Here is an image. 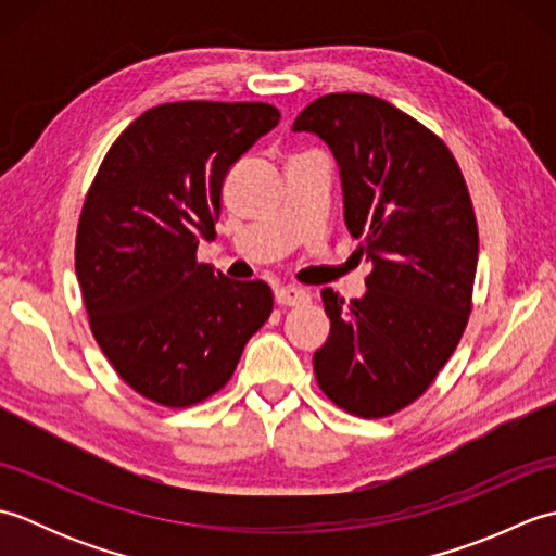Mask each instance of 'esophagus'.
<instances>
[{"mask_svg":"<svg viewBox=\"0 0 556 556\" xmlns=\"http://www.w3.org/2000/svg\"><path fill=\"white\" fill-rule=\"evenodd\" d=\"M275 301L279 305H305L311 301V296L299 287H277L275 289Z\"/></svg>","mask_w":556,"mask_h":556,"instance_id":"obj_1","label":"esophagus"}]
</instances>
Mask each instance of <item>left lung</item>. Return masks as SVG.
Returning <instances> with one entry per match:
<instances>
[{"label":"left lung","mask_w":556,"mask_h":556,"mask_svg":"<svg viewBox=\"0 0 556 556\" xmlns=\"http://www.w3.org/2000/svg\"><path fill=\"white\" fill-rule=\"evenodd\" d=\"M293 131L332 150L346 227L372 260L363 299L323 289L317 384L353 416H392L434 382L468 325L478 222L466 179L442 138L365 92L317 98Z\"/></svg>","instance_id":"left-lung-1"}]
</instances>
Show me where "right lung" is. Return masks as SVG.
<instances>
[{"label":"right lung","instance_id":"right-lung-1","mask_svg":"<svg viewBox=\"0 0 556 556\" xmlns=\"http://www.w3.org/2000/svg\"><path fill=\"white\" fill-rule=\"evenodd\" d=\"M265 102L152 108L114 140L80 210L76 277L92 337L122 380L160 406L227 384L267 323L271 289L198 263L233 162L279 124Z\"/></svg>","mask_w":556,"mask_h":556}]
</instances>
